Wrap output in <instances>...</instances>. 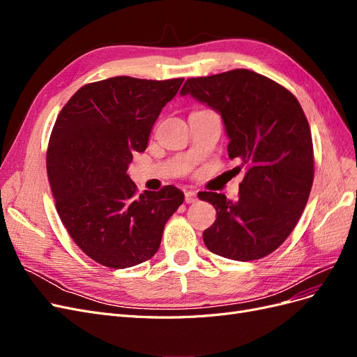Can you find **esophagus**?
Wrapping results in <instances>:
<instances>
[{
  "label": "esophagus",
  "mask_w": 357,
  "mask_h": 357,
  "mask_svg": "<svg viewBox=\"0 0 357 357\" xmlns=\"http://www.w3.org/2000/svg\"><path fill=\"white\" fill-rule=\"evenodd\" d=\"M185 201H186L188 204H193V202H197V201H198V195H197V192H193V190H188V192L185 193Z\"/></svg>",
  "instance_id": "34e87169"
}]
</instances>
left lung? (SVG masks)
<instances>
[{
    "label": "left lung",
    "instance_id": "left-lung-1",
    "mask_svg": "<svg viewBox=\"0 0 357 357\" xmlns=\"http://www.w3.org/2000/svg\"><path fill=\"white\" fill-rule=\"evenodd\" d=\"M180 93L220 113L229 158L245 168L236 201L198 193L218 211L202 234L204 244L232 261L268 256L294 231L314 178L311 131L301 104L282 84L243 68L188 79Z\"/></svg>",
    "mask_w": 357,
    "mask_h": 357
}]
</instances>
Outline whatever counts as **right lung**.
<instances>
[{"label": "right lung", "instance_id": "right-lung-1", "mask_svg": "<svg viewBox=\"0 0 357 357\" xmlns=\"http://www.w3.org/2000/svg\"><path fill=\"white\" fill-rule=\"evenodd\" d=\"M183 80L119 75L84 84L56 117L46 159L56 211L73 241L104 266L122 269L152 257L185 201L176 186L137 195L126 172Z\"/></svg>", "mask_w": 357, "mask_h": 357}]
</instances>
